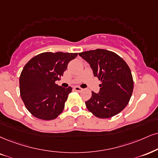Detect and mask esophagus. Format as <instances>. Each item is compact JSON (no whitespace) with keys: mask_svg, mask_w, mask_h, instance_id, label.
I'll list each match as a JSON object with an SVG mask.
<instances>
[{"mask_svg":"<svg viewBox=\"0 0 158 158\" xmlns=\"http://www.w3.org/2000/svg\"><path fill=\"white\" fill-rule=\"evenodd\" d=\"M74 89H75L76 91H83V89L81 88V87H79V86H75V88H74Z\"/></svg>","mask_w":158,"mask_h":158,"instance_id":"obj_1","label":"esophagus"}]
</instances>
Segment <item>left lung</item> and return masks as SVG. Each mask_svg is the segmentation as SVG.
<instances>
[{
    "label": "left lung",
    "mask_w": 158,
    "mask_h": 158,
    "mask_svg": "<svg viewBox=\"0 0 158 158\" xmlns=\"http://www.w3.org/2000/svg\"><path fill=\"white\" fill-rule=\"evenodd\" d=\"M101 81L98 93L92 91L85 106L95 116L110 118L122 111L129 102L133 90L131 71L125 61L114 52L97 49L80 52Z\"/></svg>",
    "instance_id": "left-lung-1"
}]
</instances>
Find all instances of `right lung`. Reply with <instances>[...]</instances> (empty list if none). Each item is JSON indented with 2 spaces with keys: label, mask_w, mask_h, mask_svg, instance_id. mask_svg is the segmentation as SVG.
Here are the masks:
<instances>
[{
  "label": "right lung",
  "mask_w": 158,
  "mask_h": 158,
  "mask_svg": "<svg viewBox=\"0 0 158 158\" xmlns=\"http://www.w3.org/2000/svg\"><path fill=\"white\" fill-rule=\"evenodd\" d=\"M77 53L47 52L34 56L25 65L19 77L21 98L29 112L43 120L56 118L63 111L72 88L56 84L69 62Z\"/></svg>",
  "instance_id": "right-lung-1"
}]
</instances>
